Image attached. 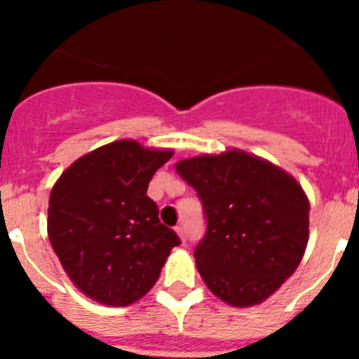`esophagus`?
<instances>
[{"instance_id":"1","label":"esophagus","mask_w":359,"mask_h":359,"mask_svg":"<svg viewBox=\"0 0 359 359\" xmlns=\"http://www.w3.org/2000/svg\"><path fill=\"white\" fill-rule=\"evenodd\" d=\"M176 231H177V236H180V239H182V243L185 244V228L176 226Z\"/></svg>"}]
</instances>
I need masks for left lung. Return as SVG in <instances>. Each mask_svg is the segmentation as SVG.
I'll return each mask as SVG.
<instances>
[{"instance_id": "obj_1", "label": "left lung", "mask_w": 359, "mask_h": 359, "mask_svg": "<svg viewBox=\"0 0 359 359\" xmlns=\"http://www.w3.org/2000/svg\"><path fill=\"white\" fill-rule=\"evenodd\" d=\"M207 215L196 266L208 290L233 307L264 302L294 273L309 239V201L277 165L244 151L176 163Z\"/></svg>"}]
</instances>
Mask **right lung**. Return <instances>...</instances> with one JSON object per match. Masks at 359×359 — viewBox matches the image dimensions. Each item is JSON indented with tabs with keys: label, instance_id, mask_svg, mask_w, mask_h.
I'll return each instance as SVG.
<instances>
[{
	"label": "right lung",
	"instance_id": "1",
	"mask_svg": "<svg viewBox=\"0 0 359 359\" xmlns=\"http://www.w3.org/2000/svg\"><path fill=\"white\" fill-rule=\"evenodd\" d=\"M170 158L167 149L118 140L73 161L53 185L50 243L73 284L95 302H136L180 244L147 196L149 182Z\"/></svg>",
	"mask_w": 359,
	"mask_h": 359
}]
</instances>
